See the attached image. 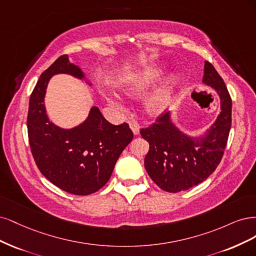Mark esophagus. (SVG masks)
I'll list each match as a JSON object with an SVG mask.
<instances>
[{
	"label": "esophagus",
	"instance_id": "34e87169",
	"mask_svg": "<svg viewBox=\"0 0 256 256\" xmlns=\"http://www.w3.org/2000/svg\"><path fill=\"white\" fill-rule=\"evenodd\" d=\"M130 128L132 130V132H133L134 135H138L139 134V126L137 123H134V122H130Z\"/></svg>",
	"mask_w": 256,
	"mask_h": 256
}]
</instances>
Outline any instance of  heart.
<instances>
[{
  "mask_svg": "<svg viewBox=\"0 0 256 256\" xmlns=\"http://www.w3.org/2000/svg\"><path fill=\"white\" fill-rule=\"evenodd\" d=\"M164 66L156 64L134 74L124 85V92L132 96L144 94L148 89L160 80L164 73ZM180 74L173 73L164 83L156 88L144 100V108L151 116H160L168 108L173 89L178 84Z\"/></svg>",
  "mask_w": 256,
  "mask_h": 256,
  "instance_id": "1",
  "label": "heart"
}]
</instances>
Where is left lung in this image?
<instances>
[{
  "label": "left lung",
  "mask_w": 256,
  "mask_h": 256,
  "mask_svg": "<svg viewBox=\"0 0 256 256\" xmlns=\"http://www.w3.org/2000/svg\"><path fill=\"white\" fill-rule=\"evenodd\" d=\"M203 83L216 90L221 112L200 137L180 132L164 114L140 134L150 144L144 167L153 182L168 192L187 190L200 184L216 170L228 142L232 122V100L224 80L214 66L205 62Z\"/></svg>",
  "instance_id": "1"
}]
</instances>
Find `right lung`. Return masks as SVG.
<instances>
[{
    "label": "right lung",
    "instance_id": "add662e5",
    "mask_svg": "<svg viewBox=\"0 0 256 256\" xmlns=\"http://www.w3.org/2000/svg\"><path fill=\"white\" fill-rule=\"evenodd\" d=\"M85 80L68 55L58 57L41 74L30 98L28 133L32 158L40 172L55 186L72 194L87 196L102 188L120 154L133 139L128 123L114 126L92 106L87 119L72 128H62L48 118L44 96L55 74ZM90 86L92 83L86 80Z\"/></svg>",
    "mask_w": 256,
    "mask_h": 256
}]
</instances>
